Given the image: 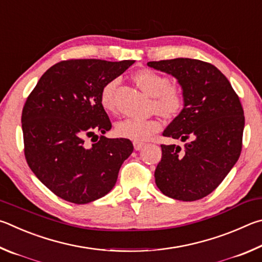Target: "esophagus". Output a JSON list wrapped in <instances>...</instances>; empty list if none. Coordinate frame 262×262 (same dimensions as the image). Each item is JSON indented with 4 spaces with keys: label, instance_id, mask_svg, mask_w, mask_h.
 I'll use <instances>...</instances> for the list:
<instances>
[{
    "label": "esophagus",
    "instance_id": "obj_1",
    "mask_svg": "<svg viewBox=\"0 0 262 262\" xmlns=\"http://www.w3.org/2000/svg\"><path fill=\"white\" fill-rule=\"evenodd\" d=\"M145 146V143L143 141H134V147L136 150H140Z\"/></svg>",
    "mask_w": 262,
    "mask_h": 262
}]
</instances>
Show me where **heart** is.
Wrapping results in <instances>:
<instances>
[{"label":"heart","instance_id":"heart-1","mask_svg":"<svg viewBox=\"0 0 262 262\" xmlns=\"http://www.w3.org/2000/svg\"><path fill=\"white\" fill-rule=\"evenodd\" d=\"M134 80L139 89L149 96H153V103L157 112L163 116H175L183 107V92L180 87L169 84V79L150 69H143L134 75ZM119 84L118 78L109 80L103 85L100 93L101 104L104 109L114 110V94ZM158 118L130 117L118 122L116 134L123 138L134 141L147 140L150 136L161 128Z\"/></svg>","mask_w":262,"mask_h":262}]
</instances>
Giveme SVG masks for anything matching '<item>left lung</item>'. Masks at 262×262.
I'll return each mask as SVG.
<instances>
[{"instance_id": "obj_1", "label": "left lung", "mask_w": 262, "mask_h": 262, "mask_svg": "<svg viewBox=\"0 0 262 262\" xmlns=\"http://www.w3.org/2000/svg\"><path fill=\"white\" fill-rule=\"evenodd\" d=\"M147 66L175 77L182 86L184 108L163 136L187 141L184 149L161 145L155 183L169 198L199 200L221 184L239 159L245 125L239 98L227 77L210 63L173 58Z\"/></svg>"}]
</instances>
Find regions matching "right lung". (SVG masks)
Masks as SVG:
<instances>
[{
	"label": "right lung",
	"mask_w": 262,
	"mask_h": 262,
	"mask_svg": "<svg viewBox=\"0 0 262 262\" xmlns=\"http://www.w3.org/2000/svg\"><path fill=\"white\" fill-rule=\"evenodd\" d=\"M135 61L68 59L49 68L27 98L21 128L27 164L59 198L89 204L112 191L122 163L134 152L128 139L100 138L112 128L101 104L105 82ZM96 136L91 145L85 140ZM93 141V138H92Z\"/></svg>",
	"instance_id": "add662e5"
}]
</instances>
